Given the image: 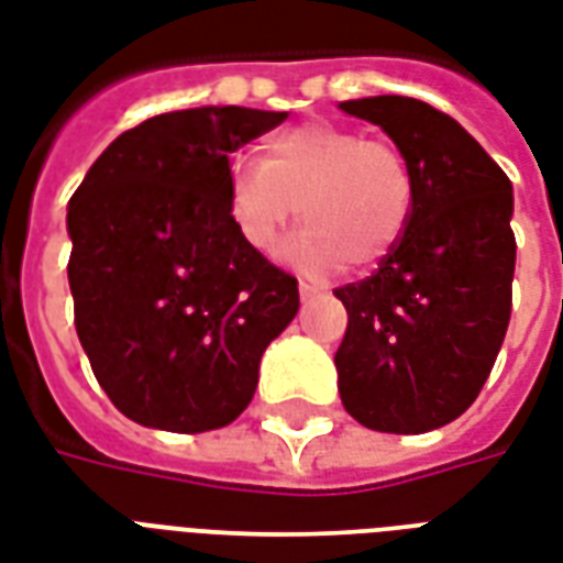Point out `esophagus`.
<instances>
[{
	"instance_id": "obj_1",
	"label": "esophagus",
	"mask_w": 563,
	"mask_h": 563,
	"mask_svg": "<svg viewBox=\"0 0 563 563\" xmlns=\"http://www.w3.org/2000/svg\"><path fill=\"white\" fill-rule=\"evenodd\" d=\"M320 294H323V287L311 285V282H299V297H302V299L320 297Z\"/></svg>"
}]
</instances>
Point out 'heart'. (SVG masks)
<instances>
[{
    "mask_svg": "<svg viewBox=\"0 0 563 563\" xmlns=\"http://www.w3.org/2000/svg\"><path fill=\"white\" fill-rule=\"evenodd\" d=\"M412 201L407 156L327 121L266 139L261 166L236 159L228 168V217L240 240L269 255L299 205L306 228L290 243V257L311 273L379 264L407 234Z\"/></svg>",
    "mask_w": 563,
    "mask_h": 563,
    "instance_id": "heart-1",
    "label": "heart"
}]
</instances>
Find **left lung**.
<instances>
[{
    "mask_svg": "<svg viewBox=\"0 0 563 563\" xmlns=\"http://www.w3.org/2000/svg\"><path fill=\"white\" fill-rule=\"evenodd\" d=\"M407 156L416 201L407 234L374 276L335 287L346 332L341 404L379 433H427L466 412L510 323L514 186L445 112L416 97L341 103Z\"/></svg>",
    "mask_w": 563,
    "mask_h": 563,
    "instance_id": "1",
    "label": "left lung"
}]
</instances>
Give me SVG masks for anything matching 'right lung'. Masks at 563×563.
I'll return each instance as SVG.
<instances>
[{
	"label": "right lung",
	"instance_id": "obj_1",
	"mask_svg": "<svg viewBox=\"0 0 563 563\" xmlns=\"http://www.w3.org/2000/svg\"><path fill=\"white\" fill-rule=\"evenodd\" d=\"M285 118L243 106L147 118L97 156L67 205L76 335L136 424H231L264 350L297 317V278L228 217V156Z\"/></svg>",
	"mask_w": 563,
	"mask_h": 563
}]
</instances>
